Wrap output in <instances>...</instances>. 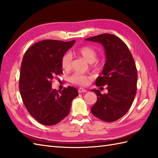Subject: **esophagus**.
I'll return each instance as SVG.
<instances>
[{
  "label": "esophagus",
  "mask_w": 158,
  "mask_h": 158,
  "mask_svg": "<svg viewBox=\"0 0 158 158\" xmlns=\"http://www.w3.org/2000/svg\"><path fill=\"white\" fill-rule=\"evenodd\" d=\"M78 92H79V93L81 94V93L87 92V90H86V89H83V88H79V89H78Z\"/></svg>",
  "instance_id": "obj_1"
}]
</instances>
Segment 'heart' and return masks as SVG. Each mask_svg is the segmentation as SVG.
Segmentation results:
<instances>
[{"label": "heart", "instance_id": "b5f03b06", "mask_svg": "<svg viewBox=\"0 0 158 158\" xmlns=\"http://www.w3.org/2000/svg\"><path fill=\"white\" fill-rule=\"evenodd\" d=\"M73 53L82 56L89 63L92 64V66L95 69H100L102 66V62L97 60L98 53L92 46L83 45L73 50ZM72 57L70 53H66L64 54L61 59L62 68L64 70H69L71 67ZM70 81L77 85L85 86L89 83L92 77L87 75H81L79 73H75L70 77Z\"/></svg>", "mask_w": 158, "mask_h": 158}]
</instances>
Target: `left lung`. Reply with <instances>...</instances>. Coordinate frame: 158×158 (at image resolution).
Masks as SVG:
<instances>
[{"label":"left lung","mask_w":158,"mask_h":158,"mask_svg":"<svg viewBox=\"0 0 158 158\" xmlns=\"http://www.w3.org/2000/svg\"><path fill=\"white\" fill-rule=\"evenodd\" d=\"M85 40L101 43L106 54L102 76L96 79V85H105L108 92L102 94L98 89H92L97 101L91 112L105 122H115L127 112L136 96L138 76L135 62L126 43L115 35L106 33Z\"/></svg>","instance_id":"8db88e82"}]
</instances>
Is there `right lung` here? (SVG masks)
Here are the masks:
<instances>
[{"label": "right lung", "instance_id": "1", "mask_svg": "<svg viewBox=\"0 0 158 158\" xmlns=\"http://www.w3.org/2000/svg\"><path fill=\"white\" fill-rule=\"evenodd\" d=\"M75 40L64 42L47 39L35 43L24 53L20 69L19 89L31 115L40 123L52 126L69 115L78 91L68 86L62 92L52 89V79L62 75L61 59Z\"/></svg>", "mask_w": 158, "mask_h": 158}]
</instances>
